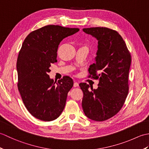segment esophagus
Returning a JSON list of instances; mask_svg holds the SVG:
<instances>
[{"mask_svg":"<svg viewBox=\"0 0 149 149\" xmlns=\"http://www.w3.org/2000/svg\"><path fill=\"white\" fill-rule=\"evenodd\" d=\"M78 86H79V83H77V82H74V87H77Z\"/></svg>","mask_w":149,"mask_h":149,"instance_id":"obj_1","label":"esophagus"}]
</instances>
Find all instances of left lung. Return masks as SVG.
Returning a JSON list of instances; mask_svg holds the SVG:
<instances>
[{
  "label": "left lung",
  "instance_id": "8db88e82",
  "mask_svg": "<svg viewBox=\"0 0 149 149\" xmlns=\"http://www.w3.org/2000/svg\"><path fill=\"white\" fill-rule=\"evenodd\" d=\"M84 33L98 40L95 63L88 69V77L99 79L97 89L79 84L83 92L82 107L88 118L105 121L122 109L129 92V72L131 56L117 31L107 27L84 28Z\"/></svg>",
  "mask_w": 149,
  "mask_h": 149
}]
</instances>
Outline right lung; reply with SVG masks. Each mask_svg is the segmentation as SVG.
Masks as SVG:
<instances>
[{"instance_id":"add662e5","label":"right lung","mask_w":149,"mask_h":149,"mask_svg":"<svg viewBox=\"0 0 149 149\" xmlns=\"http://www.w3.org/2000/svg\"><path fill=\"white\" fill-rule=\"evenodd\" d=\"M79 31L49 25L30 33L24 41L17 63V86L28 111L38 119L52 121L65 108L74 81L64 76L55 84L48 74L51 64L57 62L60 42Z\"/></svg>"}]
</instances>
